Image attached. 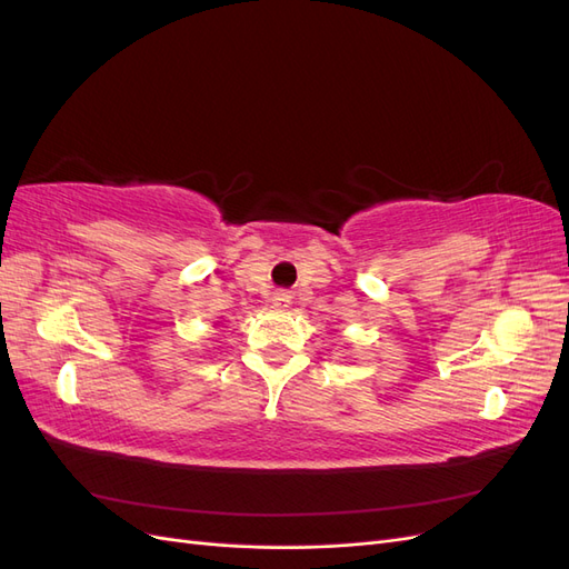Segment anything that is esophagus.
Returning <instances> with one entry per match:
<instances>
[{
  "mask_svg": "<svg viewBox=\"0 0 569 569\" xmlns=\"http://www.w3.org/2000/svg\"><path fill=\"white\" fill-rule=\"evenodd\" d=\"M291 303V297L287 295V291H278V295L272 297V306L274 308H287Z\"/></svg>",
  "mask_w": 569,
  "mask_h": 569,
  "instance_id": "obj_1",
  "label": "esophagus"
}]
</instances>
